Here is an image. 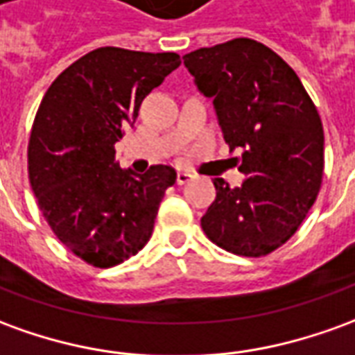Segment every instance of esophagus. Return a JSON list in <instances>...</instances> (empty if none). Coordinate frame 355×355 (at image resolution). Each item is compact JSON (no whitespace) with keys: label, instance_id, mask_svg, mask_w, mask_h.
<instances>
[{"label":"esophagus","instance_id":"obj_1","mask_svg":"<svg viewBox=\"0 0 355 355\" xmlns=\"http://www.w3.org/2000/svg\"><path fill=\"white\" fill-rule=\"evenodd\" d=\"M192 178V175L190 173H186V171H178L177 173V184H186L188 180Z\"/></svg>","mask_w":355,"mask_h":355}]
</instances>
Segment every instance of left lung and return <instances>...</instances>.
Here are the masks:
<instances>
[{
	"label": "left lung",
	"instance_id": "obj_1",
	"mask_svg": "<svg viewBox=\"0 0 355 355\" xmlns=\"http://www.w3.org/2000/svg\"><path fill=\"white\" fill-rule=\"evenodd\" d=\"M198 90L213 98L225 142L246 177L230 188L215 178V202L202 229L230 254L261 257L288 242L317 200L324 167L321 117L281 57L234 38L186 53Z\"/></svg>",
	"mask_w": 355,
	"mask_h": 355
}]
</instances>
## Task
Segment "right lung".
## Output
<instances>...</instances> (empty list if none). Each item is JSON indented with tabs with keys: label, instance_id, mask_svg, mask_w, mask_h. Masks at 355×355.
Segmentation results:
<instances>
[{
	"label": "right lung",
	"instance_id": "add662e5",
	"mask_svg": "<svg viewBox=\"0 0 355 355\" xmlns=\"http://www.w3.org/2000/svg\"><path fill=\"white\" fill-rule=\"evenodd\" d=\"M180 65L177 53L98 48L49 86L28 140V178L40 211L86 263L107 269L142 250L177 173L121 169L115 144L142 100Z\"/></svg>",
	"mask_w": 355,
	"mask_h": 355
}]
</instances>
